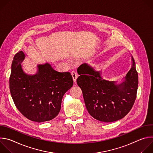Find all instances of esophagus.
I'll use <instances>...</instances> for the list:
<instances>
[{"mask_svg": "<svg viewBox=\"0 0 153 153\" xmlns=\"http://www.w3.org/2000/svg\"><path fill=\"white\" fill-rule=\"evenodd\" d=\"M71 75H72V77H73V80L74 82H76V80H77V73L74 71H73L71 72Z\"/></svg>", "mask_w": 153, "mask_h": 153, "instance_id": "1", "label": "esophagus"}]
</instances>
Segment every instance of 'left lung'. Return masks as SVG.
I'll return each instance as SVG.
<instances>
[{"instance_id": "1", "label": "left lung", "mask_w": 153, "mask_h": 153, "mask_svg": "<svg viewBox=\"0 0 153 153\" xmlns=\"http://www.w3.org/2000/svg\"><path fill=\"white\" fill-rule=\"evenodd\" d=\"M132 57V67L119 85L103 79L99 71L86 63L77 69V83L83 93L86 108L94 119L112 122L124 117L134 103L138 88V74Z\"/></svg>"}]
</instances>
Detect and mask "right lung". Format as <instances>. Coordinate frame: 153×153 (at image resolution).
<instances>
[{"label": "right lung", "instance_id": "obj_1", "mask_svg": "<svg viewBox=\"0 0 153 153\" xmlns=\"http://www.w3.org/2000/svg\"><path fill=\"white\" fill-rule=\"evenodd\" d=\"M22 51L16 54L11 65L10 89L18 110L28 119L43 122L51 120L60 112L63 95L73 85L69 72H59L46 63L38 65L34 75L24 73L21 63Z\"/></svg>", "mask_w": 153, "mask_h": 153}]
</instances>
